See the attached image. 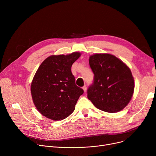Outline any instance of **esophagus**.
I'll use <instances>...</instances> for the list:
<instances>
[{"label": "esophagus", "mask_w": 156, "mask_h": 156, "mask_svg": "<svg viewBox=\"0 0 156 156\" xmlns=\"http://www.w3.org/2000/svg\"><path fill=\"white\" fill-rule=\"evenodd\" d=\"M83 91H84V92H87V87H86V85H84L83 87Z\"/></svg>", "instance_id": "1"}]
</instances>
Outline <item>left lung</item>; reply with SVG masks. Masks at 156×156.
Returning a JSON list of instances; mask_svg holds the SVG:
<instances>
[{
    "instance_id": "obj_1",
    "label": "left lung",
    "mask_w": 156,
    "mask_h": 156,
    "mask_svg": "<svg viewBox=\"0 0 156 156\" xmlns=\"http://www.w3.org/2000/svg\"><path fill=\"white\" fill-rule=\"evenodd\" d=\"M89 64L94 79L87 90L88 99L105 112L113 113L123 109L132 99L135 88L129 67L110 54L90 55Z\"/></svg>"
}]
</instances>
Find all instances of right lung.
<instances>
[{"label": "right lung", "mask_w": 156, "mask_h": 156, "mask_svg": "<svg viewBox=\"0 0 156 156\" xmlns=\"http://www.w3.org/2000/svg\"><path fill=\"white\" fill-rule=\"evenodd\" d=\"M80 52L52 55L40 65L31 84L33 102L39 112L54 121L68 117L83 90L75 84L72 64Z\"/></svg>", "instance_id": "1"}]
</instances>
